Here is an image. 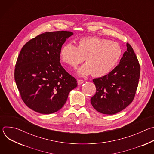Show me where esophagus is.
I'll use <instances>...</instances> for the list:
<instances>
[{"mask_svg":"<svg viewBox=\"0 0 154 154\" xmlns=\"http://www.w3.org/2000/svg\"><path fill=\"white\" fill-rule=\"evenodd\" d=\"M84 80H77V83H78V85H81V84H82L83 83H84Z\"/></svg>","mask_w":154,"mask_h":154,"instance_id":"1","label":"esophagus"}]
</instances>
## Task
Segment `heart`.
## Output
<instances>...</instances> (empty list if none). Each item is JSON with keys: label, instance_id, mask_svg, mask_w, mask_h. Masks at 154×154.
Instances as JSON below:
<instances>
[{"label": "heart", "instance_id": "b5f03b06", "mask_svg": "<svg viewBox=\"0 0 154 154\" xmlns=\"http://www.w3.org/2000/svg\"><path fill=\"white\" fill-rule=\"evenodd\" d=\"M122 54L119 44L99 37H83L77 46L66 43L60 52L61 60L69 66L76 68L84 58L86 63L78 69L80 76L92 74L102 77L110 72L117 65Z\"/></svg>", "mask_w": 154, "mask_h": 154}]
</instances>
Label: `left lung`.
Returning <instances> with one entry per match:
<instances>
[{
    "instance_id": "obj_1",
    "label": "left lung",
    "mask_w": 154,
    "mask_h": 154,
    "mask_svg": "<svg viewBox=\"0 0 154 154\" xmlns=\"http://www.w3.org/2000/svg\"><path fill=\"white\" fill-rule=\"evenodd\" d=\"M127 51L117 66L108 74L93 80L96 93L91 103L98 112L116 114L133 101L138 87L140 66L134 49L127 43Z\"/></svg>"
}]
</instances>
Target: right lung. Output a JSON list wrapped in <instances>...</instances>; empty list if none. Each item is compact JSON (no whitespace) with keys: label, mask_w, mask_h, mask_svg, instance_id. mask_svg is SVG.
Wrapping results in <instances>:
<instances>
[{"label":"right lung","mask_w":154,"mask_h":154,"mask_svg":"<svg viewBox=\"0 0 154 154\" xmlns=\"http://www.w3.org/2000/svg\"><path fill=\"white\" fill-rule=\"evenodd\" d=\"M73 33L58 31L42 33L22 48L14 70V80L22 99L33 111L54 113L61 109L76 79L60 63L62 45Z\"/></svg>","instance_id":"right-lung-1"}]
</instances>
